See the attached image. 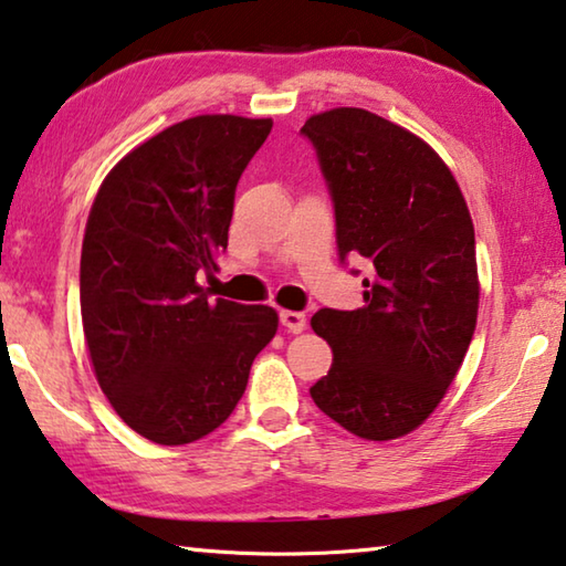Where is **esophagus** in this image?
Returning a JSON list of instances; mask_svg holds the SVG:
<instances>
[{
	"instance_id": "obj_1",
	"label": "esophagus",
	"mask_w": 566,
	"mask_h": 566,
	"mask_svg": "<svg viewBox=\"0 0 566 566\" xmlns=\"http://www.w3.org/2000/svg\"><path fill=\"white\" fill-rule=\"evenodd\" d=\"M281 326L289 333H301L305 328V316L298 311H281Z\"/></svg>"
}]
</instances>
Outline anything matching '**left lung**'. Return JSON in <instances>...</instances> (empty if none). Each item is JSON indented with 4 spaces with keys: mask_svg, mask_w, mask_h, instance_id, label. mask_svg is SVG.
Masks as SVG:
<instances>
[{
    "mask_svg": "<svg viewBox=\"0 0 566 566\" xmlns=\"http://www.w3.org/2000/svg\"><path fill=\"white\" fill-rule=\"evenodd\" d=\"M301 133L328 185L340 261L370 263L360 308L311 318L333 348L311 396L360 439H398L437 409L474 336V222L447 163L409 129L336 107Z\"/></svg>",
    "mask_w": 566,
    "mask_h": 566,
    "instance_id": "1",
    "label": "left lung"
}]
</instances>
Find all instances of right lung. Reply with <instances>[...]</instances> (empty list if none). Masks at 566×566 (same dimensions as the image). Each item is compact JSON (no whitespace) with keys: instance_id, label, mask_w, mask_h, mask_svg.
Listing matches in <instances>:
<instances>
[{"instance_id":"1","label":"right lung","mask_w":566,"mask_h":566,"mask_svg":"<svg viewBox=\"0 0 566 566\" xmlns=\"http://www.w3.org/2000/svg\"><path fill=\"white\" fill-rule=\"evenodd\" d=\"M271 127L182 119L127 153L92 202L80 261L92 368L119 419L163 447L208 437L233 413L277 331L268 305L212 301L198 283L218 271L235 185Z\"/></svg>"}]
</instances>
